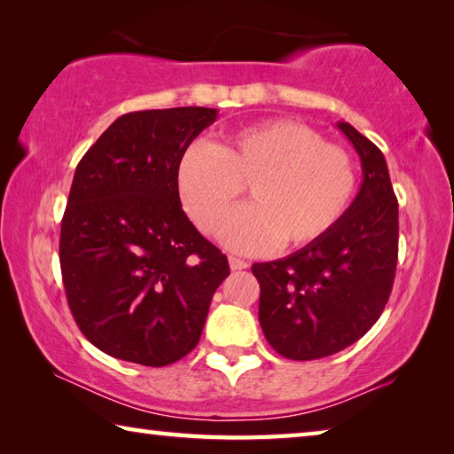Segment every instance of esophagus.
Masks as SVG:
<instances>
[{"label":"esophagus","mask_w":454,"mask_h":454,"mask_svg":"<svg viewBox=\"0 0 454 454\" xmlns=\"http://www.w3.org/2000/svg\"><path fill=\"white\" fill-rule=\"evenodd\" d=\"M230 268H232V270H244V268H248V262H244V260H240V258H234V256H230Z\"/></svg>","instance_id":"esophagus-1"}]
</instances>
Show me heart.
<instances>
[{
    "label": "heart",
    "instance_id": "heart-1",
    "mask_svg": "<svg viewBox=\"0 0 454 454\" xmlns=\"http://www.w3.org/2000/svg\"><path fill=\"white\" fill-rule=\"evenodd\" d=\"M248 186L252 206L224 228L234 252L258 254L322 240L344 218L356 172L344 150L294 120L244 128L224 142L188 145L176 166V190L192 222L218 234Z\"/></svg>",
    "mask_w": 454,
    "mask_h": 454
}]
</instances>
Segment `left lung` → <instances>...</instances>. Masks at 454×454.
<instances>
[{"instance_id":"obj_1","label":"left lung","mask_w":454,"mask_h":454,"mask_svg":"<svg viewBox=\"0 0 454 454\" xmlns=\"http://www.w3.org/2000/svg\"><path fill=\"white\" fill-rule=\"evenodd\" d=\"M363 184L344 218L322 240L252 266L258 320L270 347L290 360L336 355L363 338L384 310L396 272L398 202L382 152L348 121Z\"/></svg>"}]
</instances>
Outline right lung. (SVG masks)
Instances as JSON below:
<instances>
[{
    "mask_svg": "<svg viewBox=\"0 0 454 454\" xmlns=\"http://www.w3.org/2000/svg\"><path fill=\"white\" fill-rule=\"evenodd\" d=\"M214 107L120 116L75 168L59 264L75 322L106 355L166 366L202 334L226 254L182 210L176 166Z\"/></svg>",
    "mask_w": 454,
    "mask_h": 454,
    "instance_id": "obj_1",
    "label": "right lung"
}]
</instances>
